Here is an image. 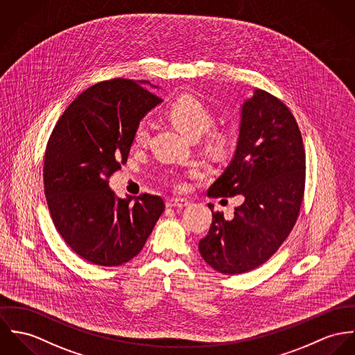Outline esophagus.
Wrapping results in <instances>:
<instances>
[{
  "label": "esophagus",
  "mask_w": 355,
  "mask_h": 355,
  "mask_svg": "<svg viewBox=\"0 0 355 355\" xmlns=\"http://www.w3.org/2000/svg\"><path fill=\"white\" fill-rule=\"evenodd\" d=\"M166 205L168 208H184V207L189 205V201L184 200V198H170V200H167Z\"/></svg>",
  "instance_id": "obj_1"
}]
</instances>
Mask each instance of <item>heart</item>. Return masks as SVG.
<instances>
[{
    "label": "heart",
    "mask_w": 355,
    "mask_h": 355,
    "mask_svg": "<svg viewBox=\"0 0 355 355\" xmlns=\"http://www.w3.org/2000/svg\"><path fill=\"white\" fill-rule=\"evenodd\" d=\"M170 123L189 139H196L214 123L211 110L193 95H181L166 110ZM151 139L150 128L146 122H140L132 136L135 147H147ZM232 146V135L226 129L211 128L204 136V148L215 157L225 155Z\"/></svg>",
    "instance_id": "heart-1"
}]
</instances>
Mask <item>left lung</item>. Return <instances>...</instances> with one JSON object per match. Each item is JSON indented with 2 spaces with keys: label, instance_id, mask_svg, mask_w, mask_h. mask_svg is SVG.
I'll return each instance as SVG.
<instances>
[{
  "label": "left lung",
  "instance_id": "left-lung-1",
  "mask_svg": "<svg viewBox=\"0 0 355 355\" xmlns=\"http://www.w3.org/2000/svg\"><path fill=\"white\" fill-rule=\"evenodd\" d=\"M305 168L294 116L280 99L256 89L242 106L236 155L207 193L215 198L242 195L245 201L230 220L212 211L209 232L198 242L205 263L220 274L238 275L270 260L300 215Z\"/></svg>",
  "mask_w": 355,
  "mask_h": 355
}]
</instances>
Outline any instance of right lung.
Masks as SVG:
<instances>
[{
	"label": "right lung",
	"mask_w": 355,
	"mask_h": 355,
	"mask_svg": "<svg viewBox=\"0 0 355 355\" xmlns=\"http://www.w3.org/2000/svg\"><path fill=\"white\" fill-rule=\"evenodd\" d=\"M112 79L81 92L57 121L43 164L53 223L81 259L117 267L143 249L164 211L163 198H119L109 178L126 163L135 128L162 99L140 84Z\"/></svg>",
	"instance_id": "right-lung-1"
}]
</instances>
